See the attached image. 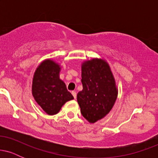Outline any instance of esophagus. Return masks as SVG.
Segmentation results:
<instances>
[{
    "label": "esophagus",
    "instance_id": "1",
    "mask_svg": "<svg viewBox=\"0 0 158 158\" xmlns=\"http://www.w3.org/2000/svg\"><path fill=\"white\" fill-rule=\"evenodd\" d=\"M72 95L73 96L74 99H76V98H77V92H76V91H72Z\"/></svg>",
    "mask_w": 158,
    "mask_h": 158
}]
</instances>
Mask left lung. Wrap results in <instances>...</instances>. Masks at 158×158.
Here are the masks:
<instances>
[{
  "label": "left lung",
  "instance_id": "8db88e82",
  "mask_svg": "<svg viewBox=\"0 0 158 158\" xmlns=\"http://www.w3.org/2000/svg\"><path fill=\"white\" fill-rule=\"evenodd\" d=\"M83 89L77 94L81 113L88 122L102 119L113 108L117 97L115 79L104 59H93L81 64Z\"/></svg>",
  "mask_w": 158,
  "mask_h": 158
}]
</instances>
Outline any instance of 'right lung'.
Segmentation results:
<instances>
[{
    "label": "right lung",
    "mask_w": 158,
    "mask_h": 158,
    "mask_svg": "<svg viewBox=\"0 0 158 158\" xmlns=\"http://www.w3.org/2000/svg\"><path fill=\"white\" fill-rule=\"evenodd\" d=\"M60 65L51 59L43 61L34 73L32 94L36 102L49 115L59 113L63 105L73 99L59 78Z\"/></svg>",
    "instance_id": "obj_1"
}]
</instances>
